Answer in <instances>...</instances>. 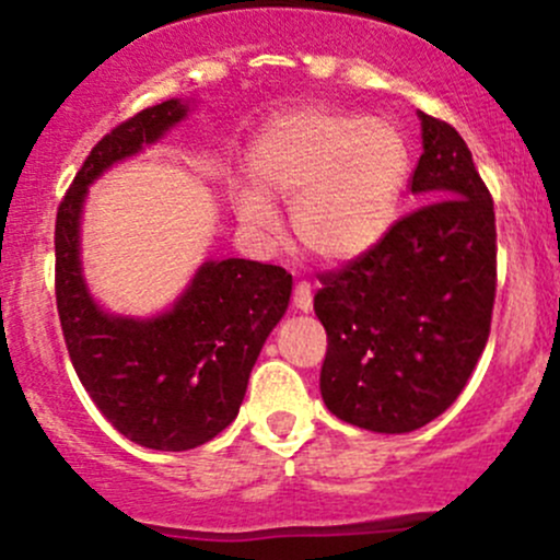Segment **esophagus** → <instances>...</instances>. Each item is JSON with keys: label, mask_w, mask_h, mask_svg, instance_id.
Wrapping results in <instances>:
<instances>
[{"label": "esophagus", "mask_w": 560, "mask_h": 560, "mask_svg": "<svg viewBox=\"0 0 560 560\" xmlns=\"http://www.w3.org/2000/svg\"><path fill=\"white\" fill-rule=\"evenodd\" d=\"M312 284H308V281H298L295 290H292V306H295L298 312H312Z\"/></svg>", "instance_id": "1"}]
</instances>
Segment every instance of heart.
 Wrapping results in <instances>:
<instances>
[{
    "instance_id": "heart-1",
    "label": "heart",
    "mask_w": 560,
    "mask_h": 560,
    "mask_svg": "<svg viewBox=\"0 0 560 560\" xmlns=\"http://www.w3.org/2000/svg\"><path fill=\"white\" fill-rule=\"evenodd\" d=\"M259 186L241 184L233 206L246 224L276 228L271 197L290 202L298 244L325 262H349L380 244L398 217L409 149L385 118L327 105L276 116L248 154Z\"/></svg>"
}]
</instances>
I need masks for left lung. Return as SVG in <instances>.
<instances>
[{"label":"left lung","mask_w":560,"mask_h":560,"mask_svg":"<svg viewBox=\"0 0 560 560\" xmlns=\"http://www.w3.org/2000/svg\"><path fill=\"white\" fill-rule=\"evenodd\" d=\"M411 173L420 208L369 254L319 273L327 332L319 389L349 425L409 433L436 420L471 380L495 301V211L466 140L420 113Z\"/></svg>","instance_id":"8db88e82"}]
</instances>
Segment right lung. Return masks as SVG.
I'll use <instances>...</instances> for the list:
<instances>
[{
    "label": "right lung",
    "instance_id": "obj_1",
    "mask_svg": "<svg viewBox=\"0 0 560 560\" xmlns=\"http://www.w3.org/2000/svg\"><path fill=\"white\" fill-rule=\"evenodd\" d=\"M186 116L178 100L116 124L72 178L56 211V308L75 374L129 442L180 453L211 442L238 417L248 374L287 312L292 276L252 259L206 262L173 312L121 319L94 306L78 259L86 186Z\"/></svg>",
    "mask_w": 560,
    "mask_h": 560
}]
</instances>
